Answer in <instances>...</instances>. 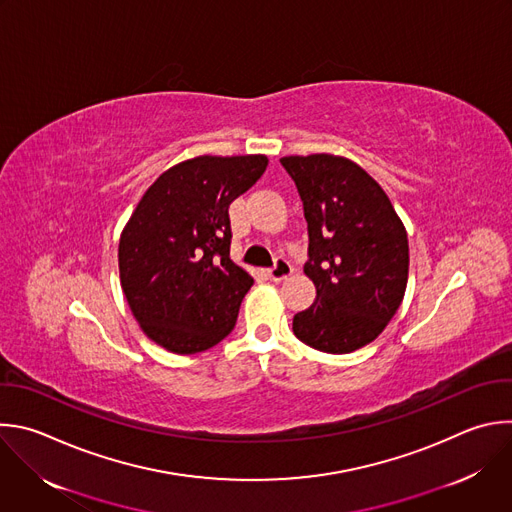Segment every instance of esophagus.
I'll use <instances>...</instances> for the list:
<instances>
[{
    "label": "esophagus",
    "instance_id": "obj_1",
    "mask_svg": "<svg viewBox=\"0 0 512 512\" xmlns=\"http://www.w3.org/2000/svg\"><path fill=\"white\" fill-rule=\"evenodd\" d=\"M291 273H293V267H291V263H289L287 259H283V257H279V259L275 261V265H273L271 269H267V277H269L271 281H283V279H287Z\"/></svg>",
    "mask_w": 512,
    "mask_h": 512
}]
</instances>
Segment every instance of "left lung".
<instances>
[{
    "mask_svg": "<svg viewBox=\"0 0 512 512\" xmlns=\"http://www.w3.org/2000/svg\"><path fill=\"white\" fill-rule=\"evenodd\" d=\"M309 233L303 273L315 301L295 313L293 333L325 354L356 352L384 331L408 285V235L392 201L346 156H283Z\"/></svg>",
    "mask_w": 512,
    "mask_h": 512,
    "instance_id": "8db88e82",
    "label": "left lung"
}]
</instances>
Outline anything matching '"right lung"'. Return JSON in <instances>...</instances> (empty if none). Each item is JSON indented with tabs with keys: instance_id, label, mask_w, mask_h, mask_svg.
<instances>
[{
	"instance_id": "1",
	"label": "right lung",
	"mask_w": 512,
	"mask_h": 512,
	"mask_svg": "<svg viewBox=\"0 0 512 512\" xmlns=\"http://www.w3.org/2000/svg\"><path fill=\"white\" fill-rule=\"evenodd\" d=\"M265 154L195 156L146 189L122 229L120 285L148 339L199 354L225 339L253 277L229 257V205L265 173Z\"/></svg>"
}]
</instances>
